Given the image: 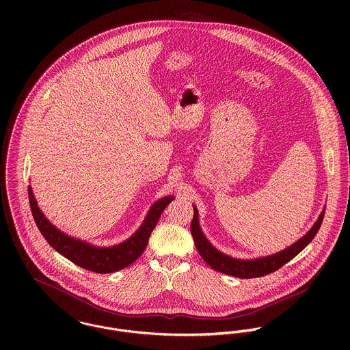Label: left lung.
I'll return each mask as SVG.
<instances>
[{
  "mask_svg": "<svg viewBox=\"0 0 350 350\" xmlns=\"http://www.w3.org/2000/svg\"><path fill=\"white\" fill-rule=\"evenodd\" d=\"M193 207H194V218L191 222V234H193L196 247L200 252V257L213 269L226 273V275H230V276L241 278V279L260 278V276L268 275V273L279 269L280 267H283L290 260H293L315 237V234L319 230L321 224L323 221L325 208H326V207H323L322 213L319 214L318 219L311 226V229L303 237H300L298 241H295L293 245L287 247L286 250H280V252L269 254V256L256 257V258H236V257L228 256V254L222 253L221 250H217L206 239V236L203 234V232L200 229L198 208L194 204H193Z\"/></svg>",
  "mask_w": 350,
  "mask_h": 350,
  "instance_id": "obj_1",
  "label": "left lung"
}]
</instances>
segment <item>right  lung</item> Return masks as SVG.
Returning a JSON list of instances; mask_svg holds the SVG:
<instances>
[{
	"mask_svg": "<svg viewBox=\"0 0 350 350\" xmlns=\"http://www.w3.org/2000/svg\"><path fill=\"white\" fill-rule=\"evenodd\" d=\"M28 197L33 219L51 247L74 264L97 273H111L129 267L136 261L147 248L150 233L163 210L171 200H175L174 196H167L156 200L147 213L142 226L128 240L113 247H97L71 237L53 226L38 206L31 186H28Z\"/></svg>",
	"mask_w": 350,
	"mask_h": 350,
	"instance_id": "1",
	"label": "right lung"
}]
</instances>
